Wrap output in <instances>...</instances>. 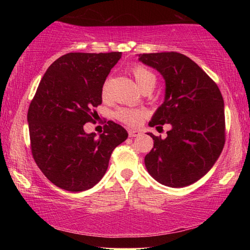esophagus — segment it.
I'll return each mask as SVG.
<instances>
[{"mask_svg": "<svg viewBox=\"0 0 250 250\" xmlns=\"http://www.w3.org/2000/svg\"><path fill=\"white\" fill-rule=\"evenodd\" d=\"M128 133H129V137H130V138H134V137H139V135L141 134V131L134 130V129H130V130L128 131Z\"/></svg>", "mask_w": 250, "mask_h": 250, "instance_id": "obj_1", "label": "esophagus"}]
</instances>
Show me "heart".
I'll list each match as a JSON object with an SVG mask.
<instances>
[{
  "label": "heart",
  "instance_id": "b5f03b06",
  "mask_svg": "<svg viewBox=\"0 0 250 250\" xmlns=\"http://www.w3.org/2000/svg\"><path fill=\"white\" fill-rule=\"evenodd\" d=\"M130 71L132 74L133 78L137 82L138 86L141 88V90H145L146 88L154 87L156 83L155 75L152 73L150 69H147L146 66L141 64H135L131 65ZM109 95L108 89V82H105L101 89V97L104 99H107ZM115 117L117 120H119L122 124L126 125H138L142 121L143 118L146 117V111L142 109H133V108H119L115 113Z\"/></svg>",
  "mask_w": 250,
  "mask_h": 250
}]
</instances>
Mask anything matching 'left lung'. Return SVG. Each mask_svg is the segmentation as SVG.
<instances>
[{
  "mask_svg": "<svg viewBox=\"0 0 250 250\" xmlns=\"http://www.w3.org/2000/svg\"><path fill=\"white\" fill-rule=\"evenodd\" d=\"M139 59L166 79V99L150 126L170 124L167 137L151 135L145 158L147 172L161 184L184 188L208 172L225 145L224 99L216 83L191 58L176 52L140 54Z\"/></svg>",
  "mask_w": 250,
  "mask_h": 250,
  "instance_id": "8db88e82",
  "label": "left lung"
}]
</instances>
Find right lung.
I'll list each match as a JSON object with an SVG mask.
<instances>
[{"instance_id":"obj_1","label":"right lung","mask_w":250,"mask_h":250,"mask_svg":"<svg viewBox=\"0 0 250 250\" xmlns=\"http://www.w3.org/2000/svg\"><path fill=\"white\" fill-rule=\"evenodd\" d=\"M120 58V52L62 55L37 87L27 112L31 151L58 188H91L104 175L112 151L128 138L125 128L110 120L99 138L83 131L84 124L95 121L104 80Z\"/></svg>"}]
</instances>
